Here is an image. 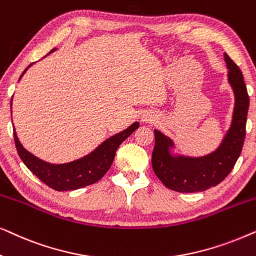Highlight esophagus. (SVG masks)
<instances>
[{"label": "esophagus", "instance_id": "esophagus-1", "mask_svg": "<svg viewBox=\"0 0 256 256\" xmlns=\"http://www.w3.org/2000/svg\"><path fill=\"white\" fill-rule=\"evenodd\" d=\"M152 118H154L152 115H149V114H144V115H142V121L143 122H149V121H152Z\"/></svg>", "mask_w": 256, "mask_h": 256}]
</instances>
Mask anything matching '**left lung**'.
Wrapping results in <instances>:
<instances>
[{
	"mask_svg": "<svg viewBox=\"0 0 256 256\" xmlns=\"http://www.w3.org/2000/svg\"><path fill=\"white\" fill-rule=\"evenodd\" d=\"M224 57L228 68V82L236 96V106L232 124L219 148L214 152L198 158L174 157L169 152L174 146L172 141L160 132L155 130L152 169L160 180L170 190L190 194L216 186L228 176L242 150L250 96L240 68L228 54H225Z\"/></svg>",
	"mask_w": 256,
	"mask_h": 256,
	"instance_id": "left-lung-1",
	"label": "left lung"
}]
</instances>
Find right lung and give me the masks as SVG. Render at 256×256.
<instances>
[{
	"label": "right lung",
	"mask_w": 256,
	"mask_h": 256,
	"mask_svg": "<svg viewBox=\"0 0 256 256\" xmlns=\"http://www.w3.org/2000/svg\"><path fill=\"white\" fill-rule=\"evenodd\" d=\"M52 51H54V48ZM30 66L28 68H30ZM28 68L24 70V72L26 71ZM22 76H20V78H22ZM138 122H134L126 130L106 140L90 155L76 160L74 162L57 164V166L44 162V160L34 156L32 154L26 152L20 143L15 132H14V140H15L16 150L20 160H23V163L34 176H37L44 184H46L48 186L56 191H72L100 180L110 170L118 146L129 135H132V132L138 128Z\"/></svg>",
	"instance_id": "1"
}]
</instances>
